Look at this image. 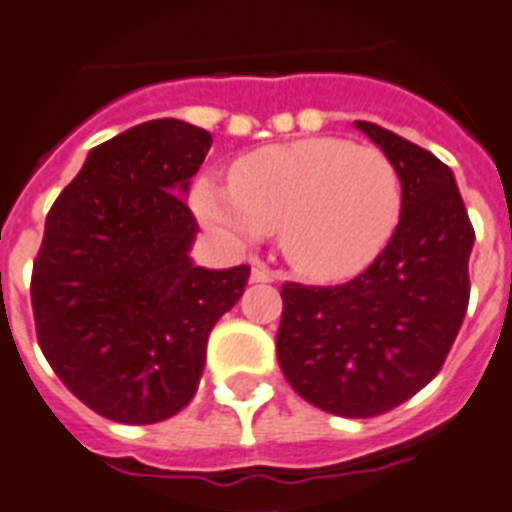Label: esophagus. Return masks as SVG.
Masks as SVG:
<instances>
[{
  "mask_svg": "<svg viewBox=\"0 0 512 512\" xmlns=\"http://www.w3.org/2000/svg\"><path fill=\"white\" fill-rule=\"evenodd\" d=\"M277 280V272L264 264V261H251V282H275Z\"/></svg>",
  "mask_w": 512,
  "mask_h": 512,
  "instance_id": "34e87169",
  "label": "esophagus"
}]
</instances>
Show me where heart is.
<instances>
[{"label": "heart", "instance_id": "1", "mask_svg": "<svg viewBox=\"0 0 512 512\" xmlns=\"http://www.w3.org/2000/svg\"><path fill=\"white\" fill-rule=\"evenodd\" d=\"M192 206L208 230L235 245L280 230L301 275L341 280L370 267L402 211V182L378 147L306 137L243 155L232 182L200 177Z\"/></svg>", "mask_w": 512, "mask_h": 512}]
</instances>
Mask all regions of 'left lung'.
Masks as SVG:
<instances>
[{
	"label": "left lung",
	"mask_w": 512,
	"mask_h": 512,
	"mask_svg": "<svg viewBox=\"0 0 512 512\" xmlns=\"http://www.w3.org/2000/svg\"><path fill=\"white\" fill-rule=\"evenodd\" d=\"M394 163L402 214L378 259L343 285H282L277 359L298 396L341 418L394 410L441 370L468 309L473 227L447 163L354 121Z\"/></svg>",
	"instance_id": "1"
}]
</instances>
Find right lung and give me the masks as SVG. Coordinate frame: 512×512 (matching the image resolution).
Segmentation results:
<instances>
[{
  "instance_id": "right-lung-1",
  "label": "right lung",
  "mask_w": 512,
  "mask_h": 512,
  "mask_svg": "<svg viewBox=\"0 0 512 512\" xmlns=\"http://www.w3.org/2000/svg\"><path fill=\"white\" fill-rule=\"evenodd\" d=\"M211 134L155 118L92 147L49 208L31 304L44 357L73 396L116 423L177 415L198 391L216 320L251 267H195L182 198Z\"/></svg>"
}]
</instances>
